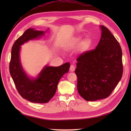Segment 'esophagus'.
<instances>
[{"label": "esophagus", "mask_w": 131, "mask_h": 131, "mask_svg": "<svg viewBox=\"0 0 131 131\" xmlns=\"http://www.w3.org/2000/svg\"><path fill=\"white\" fill-rule=\"evenodd\" d=\"M75 68L74 65H71L70 66V71L71 72H73V71H75Z\"/></svg>", "instance_id": "1"}]
</instances>
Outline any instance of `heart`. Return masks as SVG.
<instances>
[{
    "mask_svg": "<svg viewBox=\"0 0 131 131\" xmlns=\"http://www.w3.org/2000/svg\"><path fill=\"white\" fill-rule=\"evenodd\" d=\"M80 40H81V39L80 38H77L75 40L73 43L71 44V45L69 47V48H73L74 47H75L77 45H78L80 42ZM91 45V41L90 38H85L84 39H83L81 42H80L79 44V48L80 49L82 50V51H85L87 49L90 48V47Z\"/></svg>",
    "mask_w": 131,
    "mask_h": 131,
    "instance_id": "obj_1",
    "label": "heart"
}]
</instances>
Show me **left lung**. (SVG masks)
<instances>
[{
	"label": "left lung",
	"mask_w": 131,
	"mask_h": 131,
	"mask_svg": "<svg viewBox=\"0 0 131 131\" xmlns=\"http://www.w3.org/2000/svg\"><path fill=\"white\" fill-rule=\"evenodd\" d=\"M100 27L101 38L96 48L84 52L77 60L78 91L86 101L107 98L123 75L120 44L107 27Z\"/></svg>",
	"instance_id": "left-lung-1"
}]
</instances>
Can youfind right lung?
I'll use <instances>...</instances> for the list:
<instances>
[{
    "label": "right lung",
    "instance_id": "add662e5",
    "mask_svg": "<svg viewBox=\"0 0 131 131\" xmlns=\"http://www.w3.org/2000/svg\"><path fill=\"white\" fill-rule=\"evenodd\" d=\"M43 31L28 29L14 43L11 51L9 72L18 92L31 102L47 103L56 93L58 82L70 68L66 62L58 67L46 66L36 79H30L25 73L19 60L21 46L26 41L44 35Z\"/></svg>",
    "mask_w": 131,
    "mask_h": 131
}]
</instances>
